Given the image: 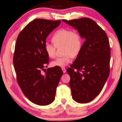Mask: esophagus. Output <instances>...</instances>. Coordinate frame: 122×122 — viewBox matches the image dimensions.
I'll return each mask as SVG.
<instances>
[{"label":"esophagus","mask_w":122,"mask_h":122,"mask_svg":"<svg viewBox=\"0 0 122 122\" xmlns=\"http://www.w3.org/2000/svg\"><path fill=\"white\" fill-rule=\"evenodd\" d=\"M62 71L63 73H66V69L65 68H62Z\"/></svg>","instance_id":"1"}]
</instances>
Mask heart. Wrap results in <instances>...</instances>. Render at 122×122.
<instances>
[{"label":"heart","mask_w":122,"mask_h":122,"mask_svg":"<svg viewBox=\"0 0 122 122\" xmlns=\"http://www.w3.org/2000/svg\"><path fill=\"white\" fill-rule=\"evenodd\" d=\"M54 44L46 42L44 48L47 56L53 58L56 54V47L62 46V57L53 61V67H64L71 62L72 58H76L80 54L83 47V38L78 32L70 29H61L57 30L52 38Z\"/></svg>","instance_id":"obj_1"}]
</instances>
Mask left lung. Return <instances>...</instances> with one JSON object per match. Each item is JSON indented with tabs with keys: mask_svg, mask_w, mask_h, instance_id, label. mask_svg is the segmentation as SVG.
I'll list each match as a JSON object with an SVG mask.
<instances>
[{
	"mask_svg": "<svg viewBox=\"0 0 122 122\" xmlns=\"http://www.w3.org/2000/svg\"><path fill=\"white\" fill-rule=\"evenodd\" d=\"M62 21L78 30L85 39L81 51L67 69L72 99L79 103L92 101L102 90L110 72V47L105 31L87 17Z\"/></svg>",
	"mask_w": 122,
	"mask_h": 122,
	"instance_id": "left-lung-1",
	"label": "left lung"
}]
</instances>
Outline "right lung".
<instances>
[{
    "instance_id": "add662e5",
    "label": "right lung",
    "mask_w": 122,
    "mask_h": 122,
    "mask_svg": "<svg viewBox=\"0 0 122 122\" xmlns=\"http://www.w3.org/2000/svg\"><path fill=\"white\" fill-rule=\"evenodd\" d=\"M60 23V20L35 19L20 32L15 44L13 65L17 83L24 96L38 105H49L54 100L63 75L59 67L48 68L45 75L41 74L49 62L44 48L46 38Z\"/></svg>"
}]
</instances>
